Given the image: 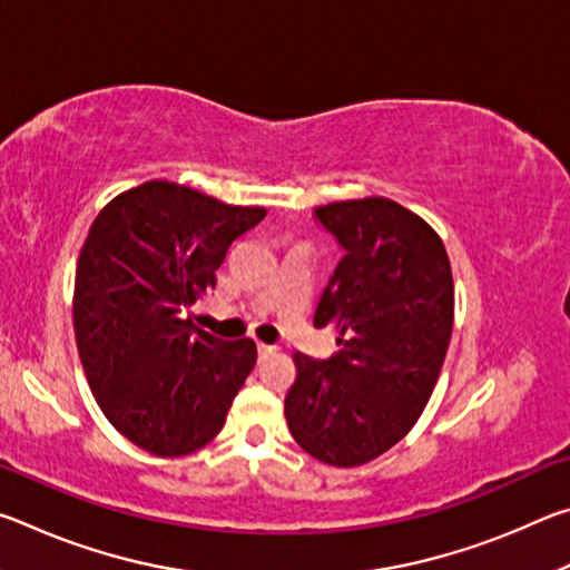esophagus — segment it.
I'll return each instance as SVG.
<instances>
[{
	"label": "esophagus",
	"mask_w": 570,
	"mask_h": 570,
	"mask_svg": "<svg viewBox=\"0 0 570 570\" xmlns=\"http://www.w3.org/2000/svg\"><path fill=\"white\" fill-rule=\"evenodd\" d=\"M256 350H258V360H266V356H272V354L276 352V346H272V344H258Z\"/></svg>",
	"instance_id": "1"
}]
</instances>
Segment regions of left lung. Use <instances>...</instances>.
I'll list each match as a JSON object with an SVG mask.
<instances>
[{
    "mask_svg": "<svg viewBox=\"0 0 570 570\" xmlns=\"http://www.w3.org/2000/svg\"><path fill=\"white\" fill-rule=\"evenodd\" d=\"M344 256L314 312L340 332L330 360L294 354L284 400L294 440L334 468L364 465L407 435L445 362L455 288L448 250L420 216L390 198L314 210Z\"/></svg>",
    "mask_w": 570,
    "mask_h": 570,
    "instance_id": "obj_1",
    "label": "left lung"
}]
</instances>
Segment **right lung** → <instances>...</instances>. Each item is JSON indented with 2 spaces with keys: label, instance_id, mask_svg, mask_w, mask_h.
Segmentation results:
<instances>
[{
  "label": "right lung",
  "instance_id": "add662e5",
  "mask_svg": "<svg viewBox=\"0 0 570 570\" xmlns=\"http://www.w3.org/2000/svg\"><path fill=\"white\" fill-rule=\"evenodd\" d=\"M266 216L178 183L120 193L92 220L75 274V340L105 417L158 458L204 448L256 364L250 340L190 324L228 246Z\"/></svg>",
  "mask_w": 570,
  "mask_h": 570
}]
</instances>
